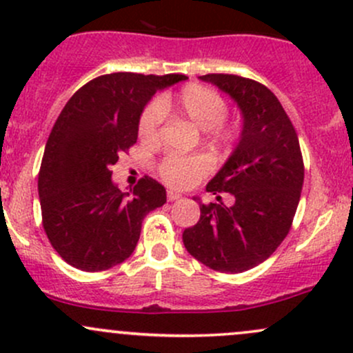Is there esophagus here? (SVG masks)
<instances>
[{
  "label": "esophagus",
  "mask_w": 353,
  "mask_h": 353,
  "mask_svg": "<svg viewBox=\"0 0 353 353\" xmlns=\"http://www.w3.org/2000/svg\"><path fill=\"white\" fill-rule=\"evenodd\" d=\"M181 197H183V196H181L179 192H176V191H170V189H169V191H168V201H170V203H172V201H177V199H181Z\"/></svg>",
  "instance_id": "1"
}]
</instances>
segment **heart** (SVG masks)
Wrapping results in <instances>:
<instances>
[{
    "mask_svg": "<svg viewBox=\"0 0 353 353\" xmlns=\"http://www.w3.org/2000/svg\"><path fill=\"white\" fill-rule=\"evenodd\" d=\"M164 114L188 119L197 129L206 130L211 144L231 145L238 141L239 127L224 122L228 114L226 100L212 88L199 83H189L172 95H162L157 102L149 103L139 117L137 132L142 142L156 144L161 137ZM211 170L206 156H179L172 154L162 159L157 172L165 184L174 189L191 188Z\"/></svg>",
    "mask_w": 353,
    "mask_h": 353,
    "instance_id": "b5f03b06",
    "label": "heart"
}]
</instances>
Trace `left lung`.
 <instances>
[{
	"label": "left lung",
	"instance_id": "1",
	"mask_svg": "<svg viewBox=\"0 0 353 353\" xmlns=\"http://www.w3.org/2000/svg\"><path fill=\"white\" fill-rule=\"evenodd\" d=\"M238 103L243 130L206 191L230 192L231 206L201 204L183 233L189 254L221 273H243L268 259L292 228L303 188V157L292 120L270 88L228 73L199 77ZM221 201V196H218Z\"/></svg>",
	"mask_w": 353,
	"mask_h": 353
}]
</instances>
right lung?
Wrapping results in <instances>:
<instances>
[{"label":"right lung","mask_w":353,"mask_h":353,"mask_svg":"<svg viewBox=\"0 0 353 353\" xmlns=\"http://www.w3.org/2000/svg\"><path fill=\"white\" fill-rule=\"evenodd\" d=\"M179 73L119 72L97 77L72 95L46 141L38 174L45 233L68 265L103 271L134 253L142 221L165 203L152 177L122 192L112 165L137 142L142 110L157 90L185 80Z\"/></svg>","instance_id":"obj_1"}]
</instances>
